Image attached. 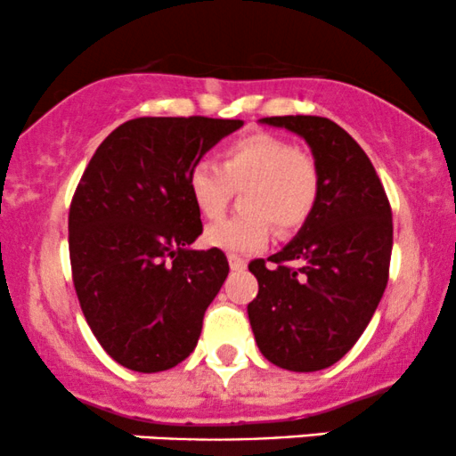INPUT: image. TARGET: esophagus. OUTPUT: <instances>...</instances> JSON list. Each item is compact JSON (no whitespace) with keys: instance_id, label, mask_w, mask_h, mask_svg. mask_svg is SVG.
Masks as SVG:
<instances>
[{"instance_id":"esophagus-1","label":"esophagus","mask_w":456,"mask_h":456,"mask_svg":"<svg viewBox=\"0 0 456 456\" xmlns=\"http://www.w3.org/2000/svg\"><path fill=\"white\" fill-rule=\"evenodd\" d=\"M229 268L240 272L246 268V261L242 257H235V255H229Z\"/></svg>"}]
</instances>
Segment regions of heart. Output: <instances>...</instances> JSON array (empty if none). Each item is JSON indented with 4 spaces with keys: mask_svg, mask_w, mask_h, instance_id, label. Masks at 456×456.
Wrapping results in <instances>:
<instances>
[{
    "mask_svg": "<svg viewBox=\"0 0 456 456\" xmlns=\"http://www.w3.org/2000/svg\"><path fill=\"white\" fill-rule=\"evenodd\" d=\"M221 167L199 160L186 177L188 195L206 218H218L233 191H244L246 216L223 218L203 233L208 246L244 255L268 244L272 224L296 232L308 221L319 197L317 162L291 141L272 133H250L229 141L218 154Z\"/></svg>",
    "mask_w": 456,
    "mask_h": 456,
    "instance_id": "heart-1",
    "label": "heart"
}]
</instances>
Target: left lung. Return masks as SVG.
Masks as SVG:
<instances>
[{
  "mask_svg": "<svg viewBox=\"0 0 456 456\" xmlns=\"http://www.w3.org/2000/svg\"><path fill=\"white\" fill-rule=\"evenodd\" d=\"M261 122L306 141L319 169V197L296 238L268 257L270 266L265 259L248 264L259 282L248 319L272 364L311 373L354 347L384 296L392 210L369 156L332 119L281 115Z\"/></svg>",
  "mask_w": 456,
  "mask_h": 456,
  "instance_id": "1",
  "label": "left lung"
}]
</instances>
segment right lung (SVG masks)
Here are the masks:
<instances>
[{"mask_svg":"<svg viewBox=\"0 0 456 456\" xmlns=\"http://www.w3.org/2000/svg\"><path fill=\"white\" fill-rule=\"evenodd\" d=\"M242 119L137 118L98 145L68 214L72 282L87 326L118 364L159 373L199 341L229 274L223 250H192L201 214L191 167Z\"/></svg>","mask_w":456,"mask_h":456,"instance_id":"right-lung-1","label":"right lung"}]
</instances>
